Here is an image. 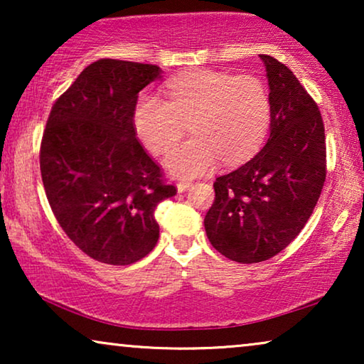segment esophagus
Returning a JSON list of instances; mask_svg holds the SVG:
<instances>
[{"mask_svg":"<svg viewBox=\"0 0 364 364\" xmlns=\"http://www.w3.org/2000/svg\"><path fill=\"white\" fill-rule=\"evenodd\" d=\"M191 186H192V182L191 181H186V178H183V181H178L177 182V191L178 192H186Z\"/></svg>","mask_w":364,"mask_h":364,"instance_id":"34e87169","label":"esophagus"}]
</instances>
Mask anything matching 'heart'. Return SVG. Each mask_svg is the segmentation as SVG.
Masks as SVG:
<instances>
[{"instance_id": "heart-1", "label": "heart", "mask_w": 364, "mask_h": 364, "mask_svg": "<svg viewBox=\"0 0 364 364\" xmlns=\"http://www.w3.org/2000/svg\"><path fill=\"white\" fill-rule=\"evenodd\" d=\"M272 121L270 94L262 79L218 71H191L167 82V99L144 94L134 109V126L149 151L166 152L191 129L193 137L172 147L166 167L193 177L218 161L235 166L262 147Z\"/></svg>"}]
</instances>
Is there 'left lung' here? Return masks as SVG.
I'll list each match as a JSON object with an SVG mask.
<instances>
[{"instance_id": "obj_1", "label": "left lung", "mask_w": 364, "mask_h": 364, "mask_svg": "<svg viewBox=\"0 0 364 364\" xmlns=\"http://www.w3.org/2000/svg\"><path fill=\"white\" fill-rule=\"evenodd\" d=\"M260 59L270 86V137L252 161L215 178V200L203 218L212 247L238 263L265 262L290 245L326 178L318 104L285 64Z\"/></svg>"}]
</instances>
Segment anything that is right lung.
Masks as SVG:
<instances>
[{
	"instance_id": "right-lung-1",
	"label": "right lung",
	"mask_w": 364,
	"mask_h": 364,
	"mask_svg": "<svg viewBox=\"0 0 364 364\" xmlns=\"http://www.w3.org/2000/svg\"><path fill=\"white\" fill-rule=\"evenodd\" d=\"M161 68L97 59L56 99L39 167L56 220L79 250L131 265L156 247L159 203L177 193L139 142L134 109Z\"/></svg>"
}]
</instances>
